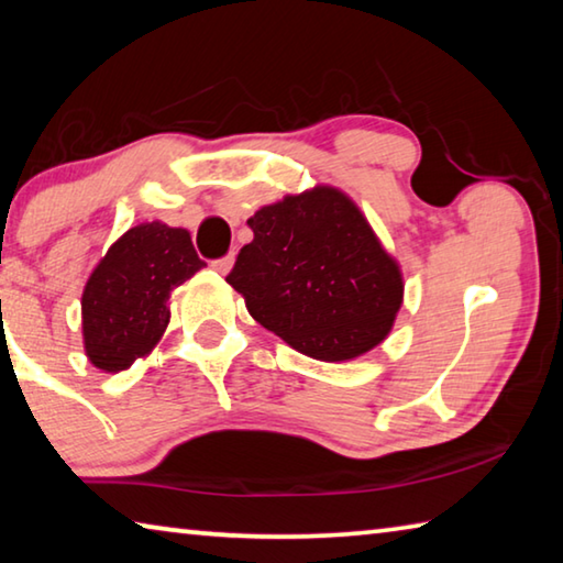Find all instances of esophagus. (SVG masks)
Returning <instances> with one entry per match:
<instances>
[{
    "instance_id": "esophagus-1",
    "label": "esophagus",
    "mask_w": 563,
    "mask_h": 563,
    "mask_svg": "<svg viewBox=\"0 0 563 563\" xmlns=\"http://www.w3.org/2000/svg\"><path fill=\"white\" fill-rule=\"evenodd\" d=\"M233 263H235V255L231 253V255H225V258L216 261L213 263V271L221 273V275H228V273H231V268H233Z\"/></svg>"
}]
</instances>
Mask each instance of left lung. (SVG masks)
<instances>
[{
    "instance_id": "1",
    "label": "left lung",
    "mask_w": 563,
    "mask_h": 563,
    "mask_svg": "<svg viewBox=\"0 0 563 563\" xmlns=\"http://www.w3.org/2000/svg\"><path fill=\"white\" fill-rule=\"evenodd\" d=\"M228 283L253 320L312 360L345 362L383 342L405 278L357 203L335 186L288 194L247 218Z\"/></svg>"
}]
</instances>
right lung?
Masks as SVG:
<instances>
[{"label": "right lung", "mask_w": 563, "mask_h": 563, "mask_svg": "<svg viewBox=\"0 0 563 563\" xmlns=\"http://www.w3.org/2000/svg\"><path fill=\"white\" fill-rule=\"evenodd\" d=\"M186 228L139 223L113 241L81 292L84 352L103 373L148 357L170 320V292L203 268Z\"/></svg>", "instance_id": "obj_1"}]
</instances>
